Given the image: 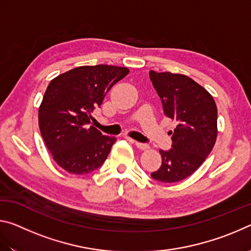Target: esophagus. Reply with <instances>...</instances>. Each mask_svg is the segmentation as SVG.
Here are the masks:
<instances>
[{
	"label": "esophagus",
	"instance_id": "obj_1",
	"mask_svg": "<svg viewBox=\"0 0 251 251\" xmlns=\"http://www.w3.org/2000/svg\"><path fill=\"white\" fill-rule=\"evenodd\" d=\"M135 145L138 148V150H141V151H146L150 148V146H148L147 144H143V143H138V142H135Z\"/></svg>",
	"mask_w": 251,
	"mask_h": 251
}]
</instances>
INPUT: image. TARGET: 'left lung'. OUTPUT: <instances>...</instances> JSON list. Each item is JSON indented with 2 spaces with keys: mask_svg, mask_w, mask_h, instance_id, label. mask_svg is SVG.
Here are the masks:
<instances>
[{
  "mask_svg": "<svg viewBox=\"0 0 251 251\" xmlns=\"http://www.w3.org/2000/svg\"><path fill=\"white\" fill-rule=\"evenodd\" d=\"M165 115L175 121L172 150L159 151L161 166L151 176L171 184L197 171L217 139V106L209 92L188 76L169 72H150Z\"/></svg>",
  "mask_w": 251,
  "mask_h": 251,
  "instance_id": "8db88e82",
  "label": "left lung"
}]
</instances>
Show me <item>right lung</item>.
I'll return each mask as SVG.
<instances>
[{"instance_id": "1", "label": "right lung", "mask_w": 251, "mask_h": 251, "mask_svg": "<svg viewBox=\"0 0 251 251\" xmlns=\"http://www.w3.org/2000/svg\"><path fill=\"white\" fill-rule=\"evenodd\" d=\"M128 73L127 67L79 66L50 80L39 108V126L55 163L67 173H92L107 158L116 137L90 126L92 113Z\"/></svg>"}]
</instances>
